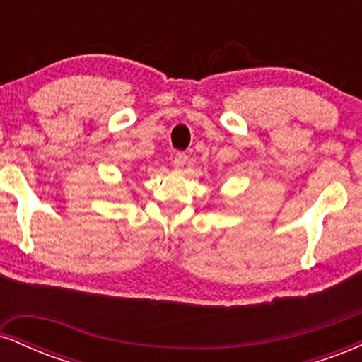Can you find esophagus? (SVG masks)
<instances>
[{
	"mask_svg": "<svg viewBox=\"0 0 362 362\" xmlns=\"http://www.w3.org/2000/svg\"><path fill=\"white\" fill-rule=\"evenodd\" d=\"M187 160H189V156H187L185 153H177L175 158H173V167L177 170H182L187 163Z\"/></svg>",
	"mask_w": 362,
	"mask_h": 362,
	"instance_id": "obj_1",
	"label": "esophagus"
}]
</instances>
